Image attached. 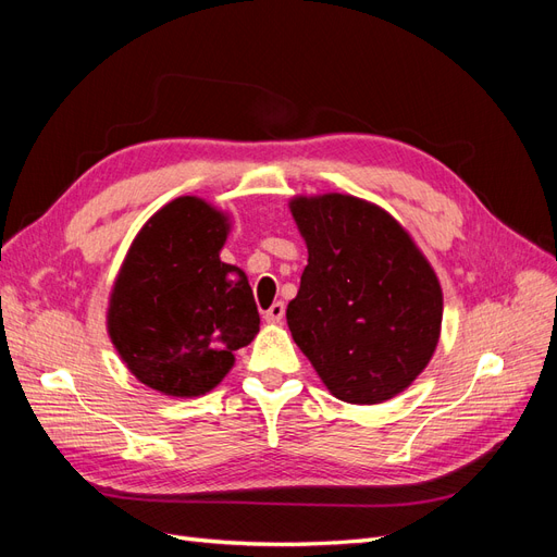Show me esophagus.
<instances>
[{
    "instance_id": "esophagus-1",
    "label": "esophagus",
    "mask_w": 557,
    "mask_h": 557,
    "mask_svg": "<svg viewBox=\"0 0 557 557\" xmlns=\"http://www.w3.org/2000/svg\"><path fill=\"white\" fill-rule=\"evenodd\" d=\"M283 315H285V305L283 301H274V305L264 311L262 318L267 320V323H281Z\"/></svg>"
}]
</instances>
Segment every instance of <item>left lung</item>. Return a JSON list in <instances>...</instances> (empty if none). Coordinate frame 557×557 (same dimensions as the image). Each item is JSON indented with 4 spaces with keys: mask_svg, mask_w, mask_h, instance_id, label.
I'll return each mask as SVG.
<instances>
[{
    "mask_svg": "<svg viewBox=\"0 0 557 557\" xmlns=\"http://www.w3.org/2000/svg\"><path fill=\"white\" fill-rule=\"evenodd\" d=\"M309 248L285 318L327 391L381 404L428 367L444 297L434 269L391 213L350 195L295 197Z\"/></svg>",
    "mask_w": 557,
    "mask_h": 557,
    "instance_id": "left-lung-1",
    "label": "left lung"
}]
</instances>
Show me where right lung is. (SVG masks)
<instances>
[{"mask_svg":"<svg viewBox=\"0 0 557 557\" xmlns=\"http://www.w3.org/2000/svg\"><path fill=\"white\" fill-rule=\"evenodd\" d=\"M227 215L178 197L141 227L109 299V336L129 372L172 397L205 395L234 350L252 342L260 313L246 274L221 260Z\"/></svg>","mask_w":557,"mask_h":557,"instance_id":"right-lung-1","label":"right lung"}]
</instances>
